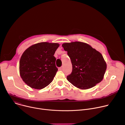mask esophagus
Instances as JSON below:
<instances>
[{"mask_svg": "<svg viewBox=\"0 0 125 125\" xmlns=\"http://www.w3.org/2000/svg\"><path fill=\"white\" fill-rule=\"evenodd\" d=\"M59 70H60V71H62V70H63V67H60V68H59Z\"/></svg>", "mask_w": 125, "mask_h": 125, "instance_id": "esophagus-1", "label": "esophagus"}]
</instances>
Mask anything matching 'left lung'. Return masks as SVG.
I'll list each match as a JSON object with an SVG mask.
<instances>
[{
	"instance_id": "8db88e82",
	"label": "left lung",
	"mask_w": 125,
	"mask_h": 125,
	"mask_svg": "<svg viewBox=\"0 0 125 125\" xmlns=\"http://www.w3.org/2000/svg\"><path fill=\"white\" fill-rule=\"evenodd\" d=\"M62 46L71 59L73 70L67 79L73 86L88 89L103 80L107 65L100 52L80 42L65 43Z\"/></svg>"
}]
</instances>
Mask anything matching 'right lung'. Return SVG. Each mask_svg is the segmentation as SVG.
Masks as SVG:
<instances>
[{
  "instance_id": "right-lung-1",
  "label": "right lung",
  "mask_w": 125,
  "mask_h": 125,
  "mask_svg": "<svg viewBox=\"0 0 125 125\" xmlns=\"http://www.w3.org/2000/svg\"><path fill=\"white\" fill-rule=\"evenodd\" d=\"M58 43L41 42L29 47L20 61V74L22 80L32 88L43 89L52 81L58 71L53 56Z\"/></svg>"
}]
</instances>
